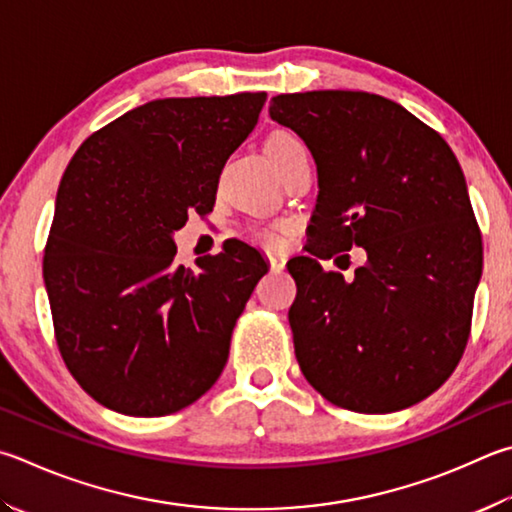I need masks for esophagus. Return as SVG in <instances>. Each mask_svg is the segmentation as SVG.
<instances>
[{
	"label": "esophagus",
	"mask_w": 512,
	"mask_h": 512,
	"mask_svg": "<svg viewBox=\"0 0 512 512\" xmlns=\"http://www.w3.org/2000/svg\"><path fill=\"white\" fill-rule=\"evenodd\" d=\"M268 264H271L275 273H280V271H284V266H286V257L284 255H268Z\"/></svg>",
	"instance_id": "1"
}]
</instances>
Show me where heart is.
I'll return each mask as SVG.
<instances>
[{
  "mask_svg": "<svg viewBox=\"0 0 512 512\" xmlns=\"http://www.w3.org/2000/svg\"><path fill=\"white\" fill-rule=\"evenodd\" d=\"M297 150H302V143L288 132H273L266 138V145H264V152L268 156V161H271V165H277L284 159V156L293 154ZM253 239L257 241V244H262L266 248H277V246H282V241H284V230L280 226L257 228L253 232Z\"/></svg>",
  "mask_w": 512,
  "mask_h": 512,
  "instance_id": "b5f03b06",
  "label": "heart"
}]
</instances>
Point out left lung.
<instances>
[{
	"label": "left lung",
	"instance_id": "obj_1",
	"mask_svg": "<svg viewBox=\"0 0 512 512\" xmlns=\"http://www.w3.org/2000/svg\"><path fill=\"white\" fill-rule=\"evenodd\" d=\"M268 114L318 167L311 255L288 262V311L304 378L351 412L405 410L459 365L481 277V232L450 145L394 100L306 91ZM353 245L368 264L347 283L317 262Z\"/></svg>",
	"mask_w": 512,
	"mask_h": 512
}]
</instances>
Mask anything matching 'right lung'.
Listing matches in <instances>:
<instances>
[{
    "instance_id": "right-lung-1",
    "label": "right lung",
    "mask_w": 512,
    "mask_h": 512,
    "mask_svg": "<svg viewBox=\"0 0 512 512\" xmlns=\"http://www.w3.org/2000/svg\"><path fill=\"white\" fill-rule=\"evenodd\" d=\"M264 102V91L145 102L91 134L64 170L44 284L71 376L109 410L179 412L224 371L268 264L232 241L197 271L176 266L174 232L188 212H212Z\"/></svg>"
}]
</instances>
